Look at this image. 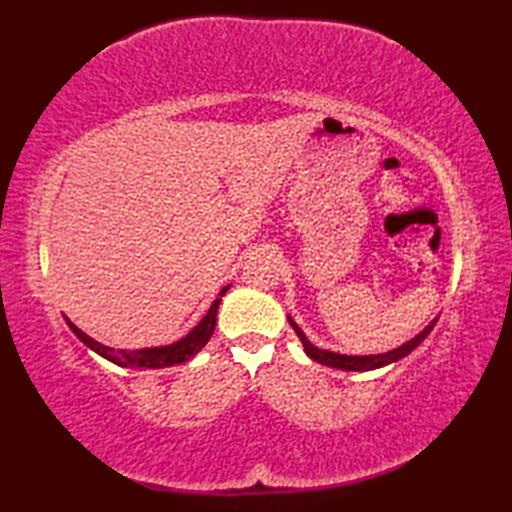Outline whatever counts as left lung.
<instances>
[{"instance_id":"obj_1","label":"left lung","mask_w":512,"mask_h":512,"mask_svg":"<svg viewBox=\"0 0 512 512\" xmlns=\"http://www.w3.org/2000/svg\"><path fill=\"white\" fill-rule=\"evenodd\" d=\"M288 321L292 325V330L297 332L299 341L303 343V350H306V354L312 358V361H317L325 367H334V369H343V372H369V369H378V367H385L389 363H396L400 361V358H405L407 354H411L416 347L427 339L429 332L433 330V325L438 323V317L433 319L427 328H424L420 334L413 336L411 341L402 343L400 347H396V350H389L385 354H363V356H350V354H339V352H330V350H321V347L312 345L308 341V336L303 334V330L299 328V325L292 321V317L288 314Z\"/></svg>"}]
</instances>
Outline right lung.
Listing matches in <instances>:
<instances>
[{
    "instance_id": "add662e5",
    "label": "right lung",
    "mask_w": 512,
    "mask_h": 512,
    "mask_svg": "<svg viewBox=\"0 0 512 512\" xmlns=\"http://www.w3.org/2000/svg\"><path fill=\"white\" fill-rule=\"evenodd\" d=\"M231 286H224L220 290V295L211 303V308L206 310L204 317L200 319V323L195 328L182 336L180 341L171 343V345H158V347H143V350H114V347H107L99 341H94L92 336L85 334L83 330L76 328V325L65 317V323L70 325V330L79 336L83 341V345H88L92 352H96L99 356L107 358V361L118 365V367H145V369H160V367H171V365H180L187 363L189 358H193L198 354L202 347L209 343V339L213 336L215 330V321H217V308H220V301L226 295V290Z\"/></svg>"
}]
</instances>
